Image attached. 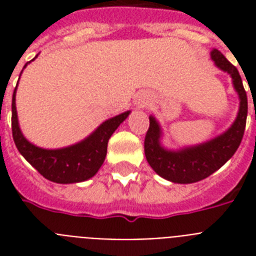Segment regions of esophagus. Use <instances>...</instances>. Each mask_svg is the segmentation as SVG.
<instances>
[{"label":"esophagus","mask_w":256,"mask_h":256,"mask_svg":"<svg viewBox=\"0 0 256 256\" xmlns=\"http://www.w3.org/2000/svg\"><path fill=\"white\" fill-rule=\"evenodd\" d=\"M144 104H148V102H144Z\"/></svg>","instance_id":"1"}]
</instances>
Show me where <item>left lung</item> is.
<instances>
[{
    "mask_svg": "<svg viewBox=\"0 0 256 256\" xmlns=\"http://www.w3.org/2000/svg\"><path fill=\"white\" fill-rule=\"evenodd\" d=\"M211 58L219 69L227 72L232 78L234 88L240 98L238 116L232 126L222 136L206 144L179 152H168L160 146V124L154 116H150V126L144 136V156L156 174L174 183H194L210 176L234 156L244 134L247 94L243 88L242 78L238 69L219 50H212Z\"/></svg>",
    "mask_w": 256,
    "mask_h": 256,
    "instance_id": "obj_1",
    "label": "left lung"
}]
</instances>
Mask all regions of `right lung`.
<instances>
[{"instance_id":"right-lung-1","label":"right lung","mask_w":256,"mask_h":256,"mask_svg":"<svg viewBox=\"0 0 256 256\" xmlns=\"http://www.w3.org/2000/svg\"><path fill=\"white\" fill-rule=\"evenodd\" d=\"M128 114L130 112H122L108 120L80 144L58 150H46L32 144L22 136L18 126L14 90L12 100V132L18 152L42 176L56 183L84 182L94 176L100 170L106 158L110 136Z\"/></svg>"}]
</instances>
